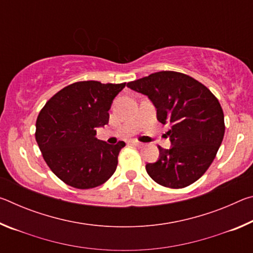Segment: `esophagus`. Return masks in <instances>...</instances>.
Segmentation results:
<instances>
[{
  "instance_id": "esophagus-1",
  "label": "esophagus",
  "mask_w": 253,
  "mask_h": 253,
  "mask_svg": "<svg viewBox=\"0 0 253 253\" xmlns=\"http://www.w3.org/2000/svg\"><path fill=\"white\" fill-rule=\"evenodd\" d=\"M130 145H134V146H136V147H142L143 146V143H140V142H137V140H130Z\"/></svg>"
}]
</instances>
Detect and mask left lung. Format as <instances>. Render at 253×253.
<instances>
[{"instance_id":"1","label":"left lung","mask_w":253,"mask_h":253,"mask_svg":"<svg viewBox=\"0 0 253 253\" xmlns=\"http://www.w3.org/2000/svg\"><path fill=\"white\" fill-rule=\"evenodd\" d=\"M127 87L147 96L156 108L157 121L169 125V149L158 146L160 156L146 164L156 183L183 188L202 176L224 136V115L215 96L192 77L160 71L131 81Z\"/></svg>"}]
</instances>
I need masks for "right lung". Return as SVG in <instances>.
Returning <instances> with one entry per match:
<instances>
[{"label":"right lung","mask_w":253,"mask_h":253,"mask_svg":"<svg viewBox=\"0 0 253 253\" xmlns=\"http://www.w3.org/2000/svg\"><path fill=\"white\" fill-rule=\"evenodd\" d=\"M126 84L80 81L67 85L46 102L36 125V139L44 161L72 187L101 185L116 170L124 142L97 139L96 129L109 121V109Z\"/></svg>","instance_id":"right-lung-1"}]
</instances>
